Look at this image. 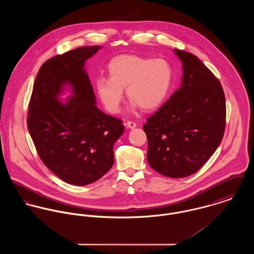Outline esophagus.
<instances>
[{"instance_id":"esophagus-1","label":"esophagus","mask_w":254,"mask_h":254,"mask_svg":"<svg viewBox=\"0 0 254 254\" xmlns=\"http://www.w3.org/2000/svg\"><path fill=\"white\" fill-rule=\"evenodd\" d=\"M126 126H127L128 128H130V129H134V128H136L137 124H136L135 122H133V121H127V122H126Z\"/></svg>"}]
</instances>
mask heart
<instances>
[{"label":"heart","mask_w":254,"mask_h":254,"mask_svg":"<svg viewBox=\"0 0 254 254\" xmlns=\"http://www.w3.org/2000/svg\"><path fill=\"white\" fill-rule=\"evenodd\" d=\"M109 78L96 80V92L110 113H118L124 93L133 108L144 110L160 107L167 99L174 81V70L165 59H149L124 55L112 59L108 66Z\"/></svg>","instance_id":"obj_1"}]
</instances>
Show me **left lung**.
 Here are the masks:
<instances>
[{
	"label": "left lung",
	"instance_id": "left-lung-1",
	"mask_svg": "<svg viewBox=\"0 0 254 254\" xmlns=\"http://www.w3.org/2000/svg\"><path fill=\"white\" fill-rule=\"evenodd\" d=\"M183 65L181 87L146 119L147 162L163 176L198 171L220 145L226 101L220 81L194 55L175 49Z\"/></svg>",
	"mask_w": 254,
	"mask_h": 254
}]
</instances>
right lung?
Instances as JSON below:
<instances>
[{"label": "right lung", "mask_w": 254, "mask_h": 254, "mask_svg": "<svg viewBox=\"0 0 254 254\" xmlns=\"http://www.w3.org/2000/svg\"><path fill=\"white\" fill-rule=\"evenodd\" d=\"M102 47H80L40 67L29 102L27 127L43 163L60 179L85 186L102 178L114 162L113 145L124 132L122 120L96 107L85 62ZM70 84L73 97H57Z\"/></svg>", "instance_id": "right-lung-1"}]
</instances>
